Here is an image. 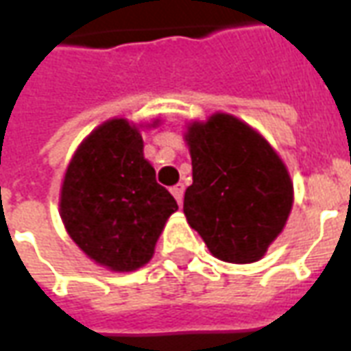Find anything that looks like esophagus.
<instances>
[{
  "mask_svg": "<svg viewBox=\"0 0 351 351\" xmlns=\"http://www.w3.org/2000/svg\"><path fill=\"white\" fill-rule=\"evenodd\" d=\"M171 193H173V197L176 199V203L178 205H182V199H184V184H176L171 188Z\"/></svg>",
  "mask_w": 351,
  "mask_h": 351,
  "instance_id": "34e87169",
  "label": "esophagus"
}]
</instances>
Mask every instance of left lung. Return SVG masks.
Listing matches in <instances>:
<instances>
[{
  "instance_id": "8db88e82",
  "label": "left lung",
  "mask_w": 351,
  "mask_h": 351,
  "mask_svg": "<svg viewBox=\"0 0 351 351\" xmlns=\"http://www.w3.org/2000/svg\"><path fill=\"white\" fill-rule=\"evenodd\" d=\"M184 141L193 171L184 193L188 223L214 258L259 261L293 206L286 163L259 131L226 112L188 123Z\"/></svg>"
}]
</instances>
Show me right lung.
<instances>
[{"mask_svg":"<svg viewBox=\"0 0 351 351\" xmlns=\"http://www.w3.org/2000/svg\"><path fill=\"white\" fill-rule=\"evenodd\" d=\"M141 128L125 118L97 125L73 154L60 191V216L73 243L112 272L148 263L169 216L178 210L145 160Z\"/></svg>","mask_w":351,"mask_h":351,"instance_id":"right-lung-1","label":"right lung"}]
</instances>
